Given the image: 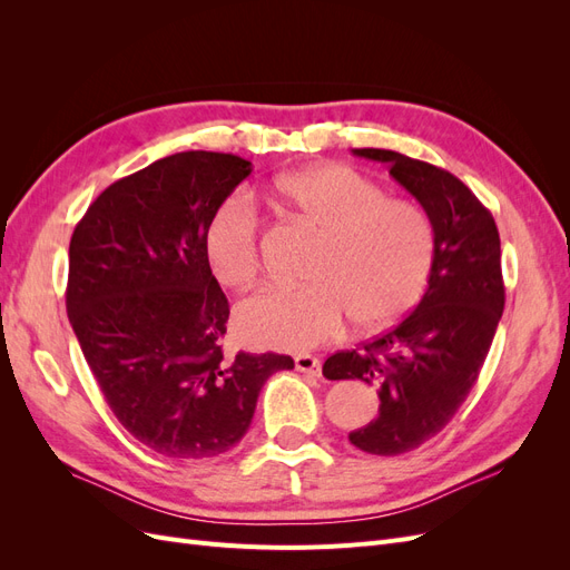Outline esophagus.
<instances>
[{
	"label": "esophagus",
	"mask_w": 570,
	"mask_h": 570,
	"mask_svg": "<svg viewBox=\"0 0 570 570\" xmlns=\"http://www.w3.org/2000/svg\"><path fill=\"white\" fill-rule=\"evenodd\" d=\"M295 368L306 375H321V361L312 354H297L295 356Z\"/></svg>",
	"instance_id": "1"
}]
</instances>
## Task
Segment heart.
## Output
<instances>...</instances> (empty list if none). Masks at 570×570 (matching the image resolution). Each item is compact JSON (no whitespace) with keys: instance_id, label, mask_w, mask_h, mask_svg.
Instances as JSON below:
<instances>
[{"instance_id":"heart-1","label":"heart","mask_w":570,"mask_h":570,"mask_svg":"<svg viewBox=\"0 0 570 570\" xmlns=\"http://www.w3.org/2000/svg\"><path fill=\"white\" fill-rule=\"evenodd\" d=\"M275 199L323 235L306 287L271 285L237 304L235 325L254 347L299 352L342 333L383 331L421 299L435 262V228L419 204L392 199L347 166H312L281 178ZM262 214L252 195L218 204L204 249L223 285L243 287L258 271Z\"/></svg>"}]
</instances>
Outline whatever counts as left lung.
Segmentation results:
<instances>
[{"instance_id":"8db88e82","label":"left lung","mask_w":570,"mask_h":570,"mask_svg":"<svg viewBox=\"0 0 570 570\" xmlns=\"http://www.w3.org/2000/svg\"><path fill=\"white\" fill-rule=\"evenodd\" d=\"M354 154L387 164L435 228V262L419 306L387 333L323 364L327 381L358 377L377 387V419L350 433V442L396 456L433 440L473 390L504 312L502 249L492 214L450 170L390 149Z\"/></svg>"}]
</instances>
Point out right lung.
<instances>
[{"instance_id": "obj_1", "label": "right lung", "mask_w": 570, "mask_h": 570, "mask_svg": "<svg viewBox=\"0 0 570 570\" xmlns=\"http://www.w3.org/2000/svg\"><path fill=\"white\" fill-rule=\"evenodd\" d=\"M252 174L223 151H180L109 185L73 230L66 312L109 409L168 459L228 452L285 354L223 356L230 306L206 258L218 204Z\"/></svg>"}]
</instances>
